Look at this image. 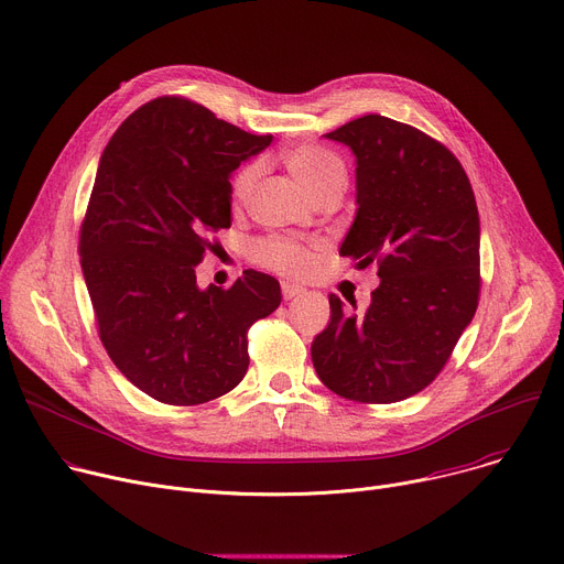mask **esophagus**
<instances>
[{
	"instance_id": "esophagus-1",
	"label": "esophagus",
	"mask_w": 564,
	"mask_h": 564,
	"mask_svg": "<svg viewBox=\"0 0 564 564\" xmlns=\"http://www.w3.org/2000/svg\"><path fill=\"white\" fill-rule=\"evenodd\" d=\"M281 292H283V299H292V296H299L303 292V288L299 283H292V281H283L281 283Z\"/></svg>"
}]
</instances>
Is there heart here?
Listing matches in <instances>:
<instances>
[{
	"instance_id": "b5f03b06",
	"label": "heart",
	"mask_w": 564,
	"mask_h": 564,
	"mask_svg": "<svg viewBox=\"0 0 564 564\" xmlns=\"http://www.w3.org/2000/svg\"><path fill=\"white\" fill-rule=\"evenodd\" d=\"M285 164L294 175V180L308 195L328 182L346 180L344 164L339 162V158L319 145H303L288 152ZM259 173H261L259 164H247L236 173L231 182V195L236 202H242L249 197V193L256 186V180H259ZM253 259L283 274H303L308 272L311 265L315 263V253L292 240L270 238L253 247Z\"/></svg>"
}]
</instances>
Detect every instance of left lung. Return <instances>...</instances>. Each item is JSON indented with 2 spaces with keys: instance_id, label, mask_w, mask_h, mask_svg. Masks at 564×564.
<instances>
[{
  "instance_id": "1",
  "label": "left lung",
  "mask_w": 564,
  "mask_h": 564,
  "mask_svg": "<svg viewBox=\"0 0 564 564\" xmlns=\"http://www.w3.org/2000/svg\"><path fill=\"white\" fill-rule=\"evenodd\" d=\"M355 158V218L339 256L378 261L365 313L328 294L311 352L319 380L360 402H398L445 367L479 301V212L452 152L400 121L367 115L328 134ZM355 308V301L350 303Z\"/></svg>"
}]
</instances>
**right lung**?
Here are the masks:
<instances>
[{
    "mask_svg": "<svg viewBox=\"0 0 564 564\" xmlns=\"http://www.w3.org/2000/svg\"><path fill=\"white\" fill-rule=\"evenodd\" d=\"M272 143L193 100L141 106L100 155L80 229L83 276L108 355L143 393L199 404L247 373V328L281 303L274 276L245 270L199 288L212 234L231 227V173Z\"/></svg>",
    "mask_w": 564,
    "mask_h": 564,
    "instance_id": "obj_1",
    "label": "right lung"
}]
</instances>
